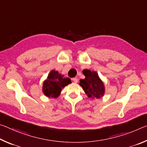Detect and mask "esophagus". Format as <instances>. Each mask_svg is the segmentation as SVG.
Returning <instances> with one entry per match:
<instances>
[{
	"label": "esophagus",
	"mask_w": 147,
	"mask_h": 147,
	"mask_svg": "<svg viewBox=\"0 0 147 147\" xmlns=\"http://www.w3.org/2000/svg\"><path fill=\"white\" fill-rule=\"evenodd\" d=\"M72 80H73V81L74 82H75V83L78 82V78H73Z\"/></svg>",
	"instance_id": "34e87169"
}]
</instances>
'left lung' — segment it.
I'll return each instance as SVG.
<instances>
[{"label": "left lung", "instance_id": "left-lung-1", "mask_svg": "<svg viewBox=\"0 0 147 147\" xmlns=\"http://www.w3.org/2000/svg\"><path fill=\"white\" fill-rule=\"evenodd\" d=\"M82 73L86 78L81 79L79 84L88 97L100 98L103 96L105 93V88L103 82L99 78L98 73L88 69H84Z\"/></svg>", "mask_w": 147, "mask_h": 147}]
</instances>
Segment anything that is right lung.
<instances>
[{
	"label": "right lung",
	"instance_id": "1",
	"mask_svg": "<svg viewBox=\"0 0 147 147\" xmlns=\"http://www.w3.org/2000/svg\"><path fill=\"white\" fill-rule=\"evenodd\" d=\"M71 79L64 78L58 71H51L43 85V92L47 97L57 98L60 94L61 89L71 84Z\"/></svg>",
	"mask_w": 147,
	"mask_h": 147
}]
</instances>
